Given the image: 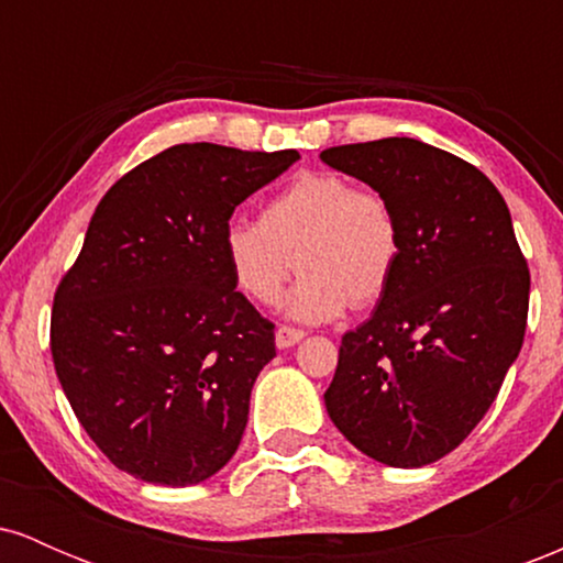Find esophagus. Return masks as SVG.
<instances>
[{
  "instance_id": "obj_1",
  "label": "esophagus",
  "mask_w": 563,
  "mask_h": 563,
  "mask_svg": "<svg viewBox=\"0 0 563 563\" xmlns=\"http://www.w3.org/2000/svg\"><path fill=\"white\" fill-rule=\"evenodd\" d=\"M303 335H307V333L299 331V328L280 325V328H277V333H275V344H277V349H288V346L299 344Z\"/></svg>"
}]
</instances>
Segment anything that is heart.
Wrapping results in <instances>:
<instances>
[{"label": "heart", "mask_w": 563, "mask_h": 563, "mask_svg": "<svg viewBox=\"0 0 563 563\" xmlns=\"http://www.w3.org/2000/svg\"><path fill=\"white\" fill-rule=\"evenodd\" d=\"M402 224L389 198L344 174L303 172L262 206L260 224L230 222L222 238L228 273L251 301H280L290 273V318L322 322L349 303L367 307L391 286L402 262Z\"/></svg>", "instance_id": "heart-1"}]
</instances>
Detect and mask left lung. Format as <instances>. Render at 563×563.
I'll return each instance as SVG.
<instances>
[{
    "mask_svg": "<svg viewBox=\"0 0 563 563\" xmlns=\"http://www.w3.org/2000/svg\"><path fill=\"white\" fill-rule=\"evenodd\" d=\"M320 158L389 198L405 241L371 320L341 339L328 416L373 461L429 466L474 431L525 344L529 269L510 211L476 166L421 140Z\"/></svg>",
    "mask_w": 563,
    "mask_h": 563,
    "instance_id": "8db88e82",
    "label": "left lung"
}]
</instances>
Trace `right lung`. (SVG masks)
<instances>
[{"mask_svg": "<svg viewBox=\"0 0 563 563\" xmlns=\"http://www.w3.org/2000/svg\"><path fill=\"white\" fill-rule=\"evenodd\" d=\"M296 151L174 145L97 203L55 290L53 346L76 418L115 468L187 487L235 455L275 325L232 283V211Z\"/></svg>", "mask_w": 563, "mask_h": 563, "instance_id": "obj_1", "label": "right lung"}]
</instances>
